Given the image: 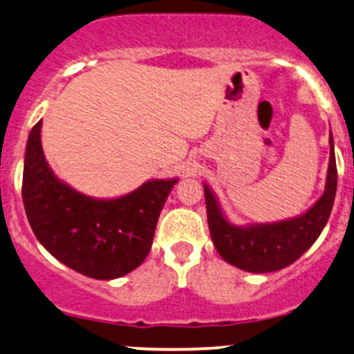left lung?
Segmentation results:
<instances>
[{"label":"left lung","instance_id":"obj_1","mask_svg":"<svg viewBox=\"0 0 354 354\" xmlns=\"http://www.w3.org/2000/svg\"><path fill=\"white\" fill-rule=\"evenodd\" d=\"M330 158L322 198L304 216L279 223L235 227L221 214L213 192L204 185L207 225L218 254L230 264L249 272H271L293 264L320 235L329 220L337 187L334 141L329 138Z\"/></svg>","mask_w":354,"mask_h":354}]
</instances>
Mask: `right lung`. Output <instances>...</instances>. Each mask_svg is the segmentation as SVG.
Segmentation results:
<instances>
[{
    "mask_svg": "<svg viewBox=\"0 0 354 354\" xmlns=\"http://www.w3.org/2000/svg\"><path fill=\"white\" fill-rule=\"evenodd\" d=\"M41 124L28 136L21 180L32 230L68 268L95 279L121 278L147 259L160 211L177 180H150L111 201L86 198L50 172Z\"/></svg>",
    "mask_w": 354,
    "mask_h": 354,
    "instance_id": "add662e5",
    "label": "right lung"
}]
</instances>
